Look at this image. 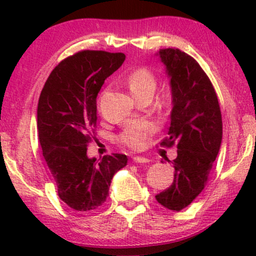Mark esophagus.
<instances>
[{"mask_svg": "<svg viewBox=\"0 0 256 256\" xmlns=\"http://www.w3.org/2000/svg\"><path fill=\"white\" fill-rule=\"evenodd\" d=\"M132 160H134L136 164H148L149 161H150L149 158H142V156H134V158H132Z\"/></svg>", "mask_w": 256, "mask_h": 256, "instance_id": "1", "label": "esophagus"}]
</instances>
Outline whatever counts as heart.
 <instances>
[{"label": "heart", "instance_id": "obj_1", "mask_svg": "<svg viewBox=\"0 0 256 256\" xmlns=\"http://www.w3.org/2000/svg\"><path fill=\"white\" fill-rule=\"evenodd\" d=\"M128 85L134 96L144 92L154 94L158 85V79L150 70L140 67L128 74ZM152 132H154V126L152 124L136 122V124L128 125L122 130L119 134V142L134 150H140L146 146V140Z\"/></svg>", "mask_w": 256, "mask_h": 256}]
</instances>
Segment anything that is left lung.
Segmentation results:
<instances>
[{"mask_svg": "<svg viewBox=\"0 0 256 256\" xmlns=\"http://www.w3.org/2000/svg\"><path fill=\"white\" fill-rule=\"evenodd\" d=\"M158 55L171 78L173 104L168 136L160 146L176 144L178 155L172 161L173 183L155 198L179 212L207 184L222 144V112L216 90L195 58L177 48L160 49Z\"/></svg>", "mask_w": 256, "mask_h": 256, "instance_id": "obj_1", "label": "left lung"}]
</instances>
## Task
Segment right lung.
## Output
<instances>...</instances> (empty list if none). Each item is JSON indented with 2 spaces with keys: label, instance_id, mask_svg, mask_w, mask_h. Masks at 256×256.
I'll use <instances>...</instances> for the list:
<instances>
[{
  "label": "right lung",
  "instance_id": "1",
  "mask_svg": "<svg viewBox=\"0 0 256 256\" xmlns=\"http://www.w3.org/2000/svg\"><path fill=\"white\" fill-rule=\"evenodd\" d=\"M122 52L82 50L52 70L37 107L38 140L58 198L78 212L104 204L113 176L126 166L124 154L88 158L96 140V98L104 80L122 66Z\"/></svg>",
  "mask_w": 256,
  "mask_h": 256
}]
</instances>
